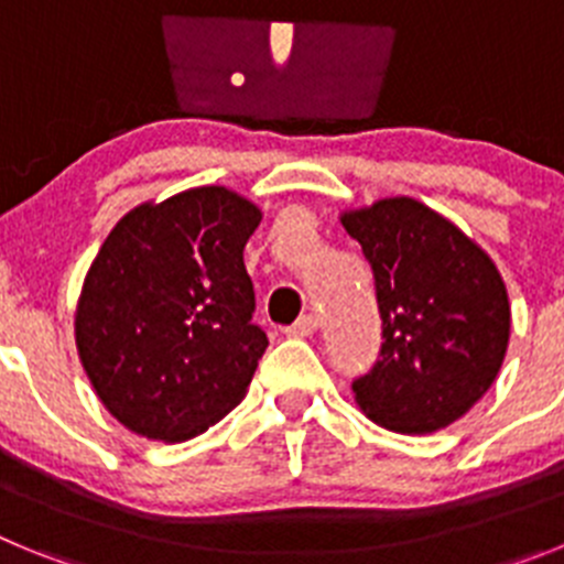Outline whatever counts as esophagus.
<instances>
[{"label":"esophagus","mask_w":564,"mask_h":564,"mask_svg":"<svg viewBox=\"0 0 564 564\" xmlns=\"http://www.w3.org/2000/svg\"><path fill=\"white\" fill-rule=\"evenodd\" d=\"M316 327H318L316 316H311V313H307V316H299L285 333L293 338H305V336H313V333H316Z\"/></svg>","instance_id":"obj_1"}]
</instances>
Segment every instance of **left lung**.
<instances>
[{
    "instance_id": "left-lung-1",
    "label": "left lung",
    "mask_w": 564,
    "mask_h": 564,
    "mask_svg": "<svg viewBox=\"0 0 564 564\" xmlns=\"http://www.w3.org/2000/svg\"><path fill=\"white\" fill-rule=\"evenodd\" d=\"M376 276L381 358L352 381L358 410L401 435L466 415L495 383L511 336L506 282L455 223L412 197L341 212Z\"/></svg>"
}]
</instances>
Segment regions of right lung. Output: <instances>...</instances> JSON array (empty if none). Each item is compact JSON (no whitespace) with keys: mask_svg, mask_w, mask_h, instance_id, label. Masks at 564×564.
Listing matches in <instances>:
<instances>
[{"mask_svg":"<svg viewBox=\"0 0 564 564\" xmlns=\"http://www.w3.org/2000/svg\"><path fill=\"white\" fill-rule=\"evenodd\" d=\"M262 212L226 186H197L123 214L84 276L76 347L109 415L181 443L248 392L268 336L251 325L242 248Z\"/></svg>","mask_w":564,"mask_h":564,"instance_id":"right-lung-1","label":"right lung"}]
</instances>
